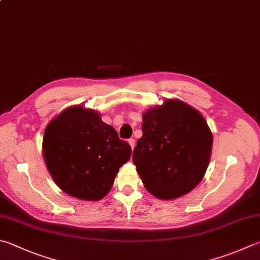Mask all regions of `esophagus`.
<instances>
[{"mask_svg":"<svg viewBox=\"0 0 260 260\" xmlns=\"http://www.w3.org/2000/svg\"><path fill=\"white\" fill-rule=\"evenodd\" d=\"M128 143H129V145H130V147H131V149H134L135 148V146H136V141H135V139H129L128 140Z\"/></svg>","mask_w":260,"mask_h":260,"instance_id":"obj_1","label":"esophagus"}]
</instances>
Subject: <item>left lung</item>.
<instances>
[{
	"instance_id": "8db88e82",
	"label": "left lung",
	"mask_w": 260,
	"mask_h": 260,
	"mask_svg": "<svg viewBox=\"0 0 260 260\" xmlns=\"http://www.w3.org/2000/svg\"><path fill=\"white\" fill-rule=\"evenodd\" d=\"M132 160L148 192L163 200L189 193L208 168L213 134L194 107L165 100L144 112Z\"/></svg>"
}]
</instances>
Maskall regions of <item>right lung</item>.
Masks as SVG:
<instances>
[{
    "instance_id": "right-lung-1",
    "label": "right lung",
    "mask_w": 260,
    "mask_h": 260,
    "mask_svg": "<svg viewBox=\"0 0 260 260\" xmlns=\"http://www.w3.org/2000/svg\"><path fill=\"white\" fill-rule=\"evenodd\" d=\"M131 147L95 110L75 105L46 125L43 157L56 185L67 194L96 202L110 192Z\"/></svg>"
}]
</instances>
